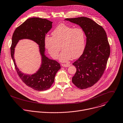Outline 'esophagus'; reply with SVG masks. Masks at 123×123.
I'll return each instance as SVG.
<instances>
[{"instance_id":"1","label":"esophagus","mask_w":123,"mask_h":123,"mask_svg":"<svg viewBox=\"0 0 123 123\" xmlns=\"http://www.w3.org/2000/svg\"><path fill=\"white\" fill-rule=\"evenodd\" d=\"M61 65L62 67H69L71 65L69 64H62Z\"/></svg>"}]
</instances>
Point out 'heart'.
Here are the masks:
<instances>
[{
	"label": "heart",
	"mask_w": 123,
	"mask_h": 123,
	"mask_svg": "<svg viewBox=\"0 0 123 123\" xmlns=\"http://www.w3.org/2000/svg\"><path fill=\"white\" fill-rule=\"evenodd\" d=\"M51 34L52 37L47 36L44 42L46 48L52 58H57L61 48L63 50L59 60L62 62H68L72 58L79 57L83 52L86 36L81 27L74 28L62 24L56 27Z\"/></svg>",
	"instance_id": "1"
}]
</instances>
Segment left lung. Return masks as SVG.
<instances>
[{
  "label": "left lung",
  "mask_w": 123,
  "mask_h": 123,
  "mask_svg": "<svg viewBox=\"0 0 123 123\" xmlns=\"http://www.w3.org/2000/svg\"><path fill=\"white\" fill-rule=\"evenodd\" d=\"M65 20L80 25L86 37V46L82 54L73 63L76 71L72 82L81 89L90 87L102 76L110 55L106 33L102 26L86 17L67 18Z\"/></svg>",
  "instance_id": "1"
}]
</instances>
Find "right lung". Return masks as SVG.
Masks as SVG:
<instances>
[{"mask_svg":"<svg viewBox=\"0 0 123 123\" xmlns=\"http://www.w3.org/2000/svg\"><path fill=\"white\" fill-rule=\"evenodd\" d=\"M52 21L46 18H29L15 29L12 36L11 55L16 71L22 81L28 87L37 91H44L49 89L54 81L56 74L61 68L58 62L49 59L44 55V38L52 28ZM24 38L36 42L39 45L42 56L40 68L36 73L31 75L25 74L19 71L14 59V48L18 41Z\"/></svg>","mask_w":123,"mask_h":123,"instance_id":"1","label":"right lung"}]
</instances>
